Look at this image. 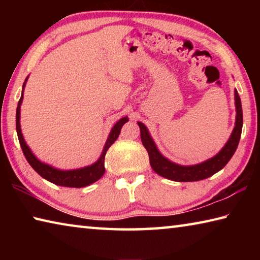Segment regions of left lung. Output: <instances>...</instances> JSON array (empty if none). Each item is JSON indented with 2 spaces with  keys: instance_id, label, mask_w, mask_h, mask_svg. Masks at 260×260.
<instances>
[{
  "instance_id": "1",
  "label": "left lung",
  "mask_w": 260,
  "mask_h": 260,
  "mask_svg": "<svg viewBox=\"0 0 260 260\" xmlns=\"http://www.w3.org/2000/svg\"><path fill=\"white\" fill-rule=\"evenodd\" d=\"M235 107H236V121L235 127L232 132L230 140L227 141L221 150H220L214 157L205 160L201 164L190 165V166H182L175 162L171 161L165 158L161 153L158 151L155 142L149 134L148 128L142 122H138L141 131V141H142L144 148L147 149L149 160L152 170L160 177H164L172 181L179 182H190V181H200L206 178H210L211 175L219 172L220 170L226 166L231 158L236 151L237 146H239L242 126H243V113H242V104L239 93L235 89Z\"/></svg>"
}]
</instances>
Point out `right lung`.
<instances>
[{
  "label": "right lung",
  "instance_id": "obj_1",
  "mask_svg": "<svg viewBox=\"0 0 260 260\" xmlns=\"http://www.w3.org/2000/svg\"><path fill=\"white\" fill-rule=\"evenodd\" d=\"M28 77L25 79V82L23 85V93H21L20 100L18 102V107H17V112H16V129L17 134H18V140L21 147V150H23L24 155L27 159L28 164L33 167L35 172H38L41 175L43 179L48 180V181L51 183H55L57 186H63V187H72V188H81L89 186V184L94 183L98 181L99 179L102 178V175L105 172L104 167V158L107 155L108 149L112 146L114 141L118 139V136L120 134L121 127L124 126L125 122L128 121V118L124 117L117 122L116 125L112 127L111 132H110L109 138L105 142V146L103 148V151L101 153L100 158L98 161L94 162L89 166L82 167V169L78 170H69V171H63V170H57L55 167H52L48 164H45L38 159L37 157L34 156V153L30 151L27 144H26L24 136L21 134L20 129V105L23 102V95H24V88L26 85V81H27Z\"/></svg>",
  "mask_w": 260,
  "mask_h": 260
}]
</instances>
